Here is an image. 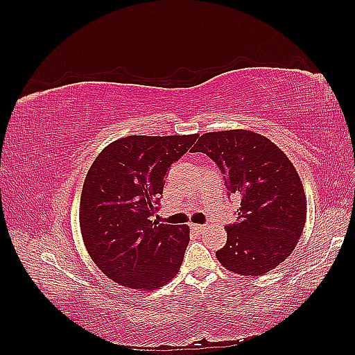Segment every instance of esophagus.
<instances>
[{
  "label": "esophagus",
  "instance_id": "obj_1",
  "mask_svg": "<svg viewBox=\"0 0 355 355\" xmlns=\"http://www.w3.org/2000/svg\"><path fill=\"white\" fill-rule=\"evenodd\" d=\"M191 228L197 231V232H202L204 230H206V225H197V223H191Z\"/></svg>",
  "mask_w": 355,
  "mask_h": 355
}]
</instances>
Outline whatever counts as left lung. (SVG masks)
<instances>
[{"instance_id": "1", "label": "left lung", "mask_w": 355, "mask_h": 355, "mask_svg": "<svg viewBox=\"0 0 355 355\" xmlns=\"http://www.w3.org/2000/svg\"><path fill=\"white\" fill-rule=\"evenodd\" d=\"M222 171L228 197L241 198L237 222L227 225L228 239L216 252L227 270L262 275L295 250L306 219L302 182L287 155L270 139L249 130L204 133L192 148Z\"/></svg>"}]
</instances>
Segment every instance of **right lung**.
Instances as JSON below:
<instances>
[{"instance_id": "add662e5", "label": "right lung", "mask_w": 355, "mask_h": 355, "mask_svg": "<svg viewBox=\"0 0 355 355\" xmlns=\"http://www.w3.org/2000/svg\"><path fill=\"white\" fill-rule=\"evenodd\" d=\"M197 137L127 136L93 161L83 185L80 227L93 262L115 283L155 290L179 272L189 243L188 225L151 218L168 168Z\"/></svg>"}]
</instances>
